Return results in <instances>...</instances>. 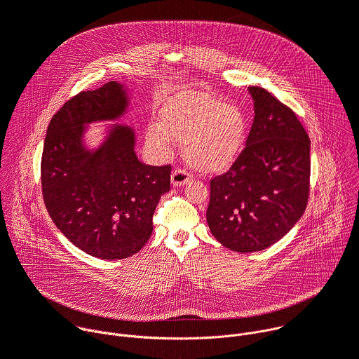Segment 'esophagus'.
I'll use <instances>...</instances> for the list:
<instances>
[{
  "label": "esophagus",
  "mask_w": 359,
  "mask_h": 359,
  "mask_svg": "<svg viewBox=\"0 0 359 359\" xmlns=\"http://www.w3.org/2000/svg\"><path fill=\"white\" fill-rule=\"evenodd\" d=\"M190 180V175L184 169H175L172 173V184L183 186Z\"/></svg>",
  "instance_id": "obj_1"
}]
</instances>
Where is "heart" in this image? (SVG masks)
I'll list each match as a JSON object with an SVG mask.
<instances>
[{
    "label": "heart",
    "instance_id": "obj_1",
    "mask_svg": "<svg viewBox=\"0 0 359 359\" xmlns=\"http://www.w3.org/2000/svg\"><path fill=\"white\" fill-rule=\"evenodd\" d=\"M247 136L243 111L216 96L183 92L161 112V125L146 130L147 146L159 156L172 151L173 139L183 142L189 163L204 173L227 170L240 156Z\"/></svg>",
    "mask_w": 359,
    "mask_h": 359
}]
</instances>
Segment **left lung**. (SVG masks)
I'll use <instances>...</instances> for the list:
<instances>
[{
	"instance_id": "obj_1",
	"label": "left lung",
	"mask_w": 359,
	"mask_h": 359,
	"mask_svg": "<svg viewBox=\"0 0 359 359\" xmlns=\"http://www.w3.org/2000/svg\"><path fill=\"white\" fill-rule=\"evenodd\" d=\"M254 121L229 172L210 180L212 234L237 252L264 250L305 212L310 193V137L295 114L260 86H250Z\"/></svg>"
}]
</instances>
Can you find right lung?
<instances>
[{
    "mask_svg": "<svg viewBox=\"0 0 359 359\" xmlns=\"http://www.w3.org/2000/svg\"><path fill=\"white\" fill-rule=\"evenodd\" d=\"M128 107V89L116 81L78 93L50 119L41 162L50 219L78 248L109 262L147 243L153 213L170 190L172 168L142 163L132 128L115 123L97 147L85 146L88 125L119 121Z\"/></svg>",
    "mask_w": 359,
    "mask_h": 359,
    "instance_id": "1",
    "label": "right lung"
}]
</instances>
